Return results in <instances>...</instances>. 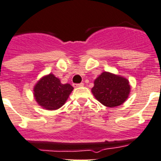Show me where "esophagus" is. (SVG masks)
Masks as SVG:
<instances>
[{
	"label": "esophagus",
	"instance_id": "34e87169",
	"mask_svg": "<svg viewBox=\"0 0 161 161\" xmlns=\"http://www.w3.org/2000/svg\"><path fill=\"white\" fill-rule=\"evenodd\" d=\"M84 83H77V84H74V87H83Z\"/></svg>",
	"mask_w": 161,
	"mask_h": 161
}]
</instances>
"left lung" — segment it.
<instances>
[{
  "label": "left lung",
  "instance_id": "8db88e82",
  "mask_svg": "<svg viewBox=\"0 0 161 161\" xmlns=\"http://www.w3.org/2000/svg\"><path fill=\"white\" fill-rule=\"evenodd\" d=\"M130 91L126 78L108 72H103L95 79L92 88L97 100L108 108L121 105L127 99Z\"/></svg>",
  "mask_w": 161,
  "mask_h": 161
}]
</instances>
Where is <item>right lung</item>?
<instances>
[{
  "mask_svg": "<svg viewBox=\"0 0 161 161\" xmlns=\"http://www.w3.org/2000/svg\"><path fill=\"white\" fill-rule=\"evenodd\" d=\"M74 87L69 83L63 84L53 74L43 77L34 87V96L40 106L47 110L61 108L69 98Z\"/></svg>",
  "mask_w": 161,
  "mask_h": 161,
  "instance_id": "1",
  "label": "right lung"
}]
</instances>
